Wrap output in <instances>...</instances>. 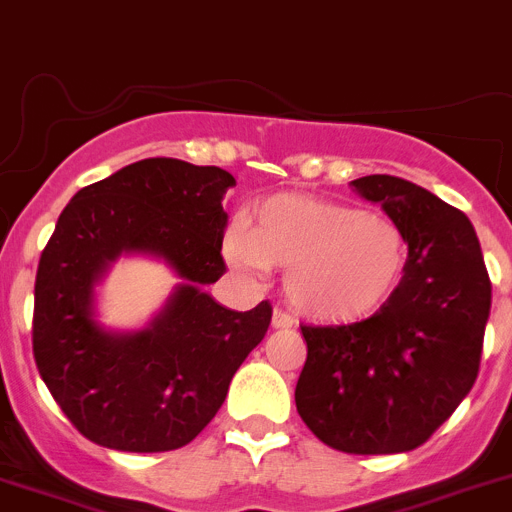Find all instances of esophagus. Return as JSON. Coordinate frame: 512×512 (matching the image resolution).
Here are the masks:
<instances>
[{
  "label": "esophagus",
  "mask_w": 512,
  "mask_h": 512,
  "mask_svg": "<svg viewBox=\"0 0 512 512\" xmlns=\"http://www.w3.org/2000/svg\"><path fill=\"white\" fill-rule=\"evenodd\" d=\"M272 328H293L295 326V318L293 315H288V313H283V310H272Z\"/></svg>",
  "instance_id": "obj_1"
}]
</instances>
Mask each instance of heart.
<instances>
[{
  "label": "heart",
  "instance_id": "b5f03b06",
  "mask_svg": "<svg viewBox=\"0 0 512 512\" xmlns=\"http://www.w3.org/2000/svg\"><path fill=\"white\" fill-rule=\"evenodd\" d=\"M229 267L257 278L285 265V295L308 318L346 323L389 300L407 262L394 219L308 194H275L224 240Z\"/></svg>",
  "mask_w": 512,
  "mask_h": 512
}]
</instances>
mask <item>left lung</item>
I'll use <instances>...</instances> for the list:
<instances>
[{"label": "left lung", "mask_w": 512, "mask_h": 512, "mask_svg": "<svg viewBox=\"0 0 512 512\" xmlns=\"http://www.w3.org/2000/svg\"><path fill=\"white\" fill-rule=\"evenodd\" d=\"M351 189L399 224L409 255L394 293L351 326H303L295 407L315 437L351 455L417 450L470 394L493 285L475 227L432 191L389 174Z\"/></svg>", "instance_id": "left-lung-1"}]
</instances>
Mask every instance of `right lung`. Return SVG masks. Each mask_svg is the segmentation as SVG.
<instances>
[{"label":"right lung","instance_id":"right-lung-1","mask_svg":"<svg viewBox=\"0 0 512 512\" xmlns=\"http://www.w3.org/2000/svg\"><path fill=\"white\" fill-rule=\"evenodd\" d=\"M219 166L143 159L85 186L62 209L35 280L32 348L50 394L90 442L169 452L197 437L265 338L272 308L237 313L207 293L224 275ZM121 256L164 261L180 283L138 332L105 327L97 288Z\"/></svg>","mask_w":512,"mask_h":512}]
</instances>
